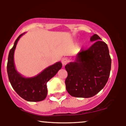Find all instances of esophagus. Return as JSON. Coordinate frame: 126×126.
Returning a JSON list of instances; mask_svg holds the SVG:
<instances>
[{
	"label": "esophagus",
	"mask_w": 126,
	"mask_h": 126,
	"mask_svg": "<svg viewBox=\"0 0 126 126\" xmlns=\"http://www.w3.org/2000/svg\"><path fill=\"white\" fill-rule=\"evenodd\" d=\"M68 62H69V60H68V59H66V58H63L62 60V64L63 65V66L67 64V63H68Z\"/></svg>",
	"instance_id": "esophagus-1"
}]
</instances>
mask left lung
Returning <instances> with one entry per match:
<instances>
[{
  "instance_id": "obj_1",
  "label": "left lung",
  "mask_w": 126,
  "mask_h": 126,
  "mask_svg": "<svg viewBox=\"0 0 126 126\" xmlns=\"http://www.w3.org/2000/svg\"><path fill=\"white\" fill-rule=\"evenodd\" d=\"M88 50L78 53L73 62L65 66L66 90L74 97L90 98L103 89L110 74L111 59L107 45L96 34Z\"/></svg>"
}]
</instances>
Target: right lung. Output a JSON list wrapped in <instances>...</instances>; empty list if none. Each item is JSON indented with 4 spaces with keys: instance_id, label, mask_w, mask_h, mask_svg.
I'll return each instance as SVG.
<instances>
[{
    "instance_id": "add662e5",
    "label": "right lung",
    "mask_w": 126,
    "mask_h": 126,
    "mask_svg": "<svg viewBox=\"0 0 126 126\" xmlns=\"http://www.w3.org/2000/svg\"><path fill=\"white\" fill-rule=\"evenodd\" d=\"M25 32L15 40L14 46L8 56L7 72L9 82L18 94L25 100L30 102H38L44 100L47 95V83L61 69L62 64L58 62L48 66L37 76L25 78L17 71L14 63V52L18 40Z\"/></svg>"
}]
</instances>
